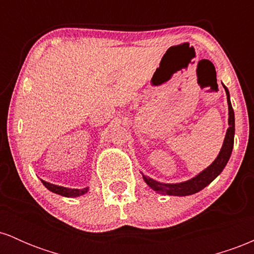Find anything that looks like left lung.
<instances>
[{"mask_svg": "<svg viewBox=\"0 0 254 254\" xmlns=\"http://www.w3.org/2000/svg\"><path fill=\"white\" fill-rule=\"evenodd\" d=\"M223 88L226 90L227 94V101H228V125L229 127L227 129L226 137L221 148L220 153L215 161L206 167L205 170L197 174L190 180H186L183 183L177 184H164L156 182V180L151 179L149 177L143 176L144 182L148 184L149 188L153 189L154 191L159 192L161 194H170V196H190V194L197 193L200 190H203L205 186H208L212 180L217 176H220L221 172L226 167L227 162H228L230 154H232L233 145H234V132H235V121H234V111H233L232 104H230L229 98V90L223 84Z\"/></svg>", "mask_w": 254, "mask_h": 254, "instance_id": "obj_1", "label": "left lung"}]
</instances>
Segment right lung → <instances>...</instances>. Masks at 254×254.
<instances>
[{"label":"right lung","mask_w":254,"mask_h":254,"mask_svg":"<svg viewBox=\"0 0 254 254\" xmlns=\"http://www.w3.org/2000/svg\"><path fill=\"white\" fill-rule=\"evenodd\" d=\"M42 183L48 190H50L51 192H54V193L61 194V196H64V197H78V196H82V194L86 193V192H88V188L69 189V188H63V186L54 185V184L44 182V180H42Z\"/></svg>","instance_id":"add662e5"}]
</instances>
